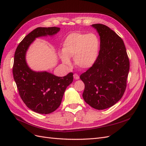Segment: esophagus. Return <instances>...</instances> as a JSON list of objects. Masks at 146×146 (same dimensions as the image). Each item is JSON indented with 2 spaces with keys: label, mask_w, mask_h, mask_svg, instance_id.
<instances>
[{
  "label": "esophagus",
  "mask_w": 146,
  "mask_h": 146,
  "mask_svg": "<svg viewBox=\"0 0 146 146\" xmlns=\"http://www.w3.org/2000/svg\"><path fill=\"white\" fill-rule=\"evenodd\" d=\"M74 79H76V80H78V79H79V78H80V77H79V76L76 73L74 74Z\"/></svg>",
  "instance_id": "esophagus-1"
}]
</instances>
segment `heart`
Returning a JSON list of instances; mask_svg holds the SVG:
<instances>
[{"mask_svg": "<svg viewBox=\"0 0 146 146\" xmlns=\"http://www.w3.org/2000/svg\"><path fill=\"white\" fill-rule=\"evenodd\" d=\"M99 47V39L96 34L73 33L69 35L63 42L61 58L64 64H69V57H73L77 67L90 68L98 58Z\"/></svg>", "mask_w": 146, "mask_h": 146, "instance_id": "obj_1", "label": "heart"}]
</instances>
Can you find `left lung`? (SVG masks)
I'll return each instance as SVG.
<instances>
[{
	"mask_svg": "<svg viewBox=\"0 0 146 146\" xmlns=\"http://www.w3.org/2000/svg\"><path fill=\"white\" fill-rule=\"evenodd\" d=\"M92 26L99 35L100 46L94 64L80 76L85 84L83 98L91 107L104 110L116 104L124 94L130 62L120 36L104 24Z\"/></svg>",
	"mask_w": 146,
	"mask_h": 146,
	"instance_id": "8db88e82",
	"label": "left lung"
}]
</instances>
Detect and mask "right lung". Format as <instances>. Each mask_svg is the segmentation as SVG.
<instances>
[{"mask_svg": "<svg viewBox=\"0 0 146 146\" xmlns=\"http://www.w3.org/2000/svg\"><path fill=\"white\" fill-rule=\"evenodd\" d=\"M60 30L56 27L35 29L23 39L15 51L13 74L19 96L29 108L38 113L49 114L59 107L66 88L73 81V73L57 77L46 71H33L26 63V52L36 38L52 36Z\"/></svg>", "mask_w": 146, "mask_h": 146, "instance_id": "right-lung-1", "label": "right lung"}]
</instances>
